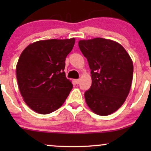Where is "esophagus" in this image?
<instances>
[{"instance_id":"34e87169","label":"esophagus","mask_w":151,"mask_h":151,"mask_svg":"<svg viewBox=\"0 0 151 151\" xmlns=\"http://www.w3.org/2000/svg\"><path fill=\"white\" fill-rule=\"evenodd\" d=\"M79 81H80V80H79V79H75V82H76V84H79Z\"/></svg>"}]
</instances>
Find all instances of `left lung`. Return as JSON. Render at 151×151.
Wrapping results in <instances>:
<instances>
[{"label": "left lung", "mask_w": 151, "mask_h": 151, "mask_svg": "<svg viewBox=\"0 0 151 151\" xmlns=\"http://www.w3.org/2000/svg\"><path fill=\"white\" fill-rule=\"evenodd\" d=\"M79 47L91 70V86L84 93L89 108L107 116L126 101L133 79L132 60L124 47L111 40L96 37L79 40Z\"/></svg>", "instance_id": "1"}]
</instances>
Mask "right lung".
Returning <instances> with one entry per match:
<instances>
[{
    "instance_id": "1",
    "label": "right lung",
    "mask_w": 151,
    "mask_h": 151,
    "mask_svg": "<svg viewBox=\"0 0 151 151\" xmlns=\"http://www.w3.org/2000/svg\"><path fill=\"white\" fill-rule=\"evenodd\" d=\"M74 42V38L40 40L22 52L16 65L18 88L26 104L36 113L56 111L73 87L64 70Z\"/></svg>"
}]
</instances>
